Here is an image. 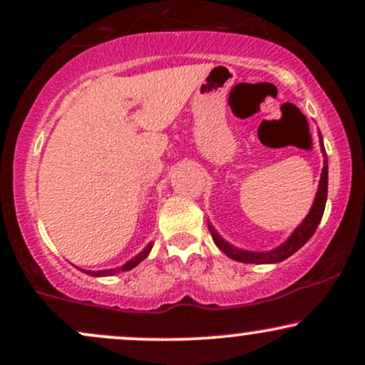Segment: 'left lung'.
<instances>
[{
  "label": "left lung",
  "instance_id": "left-lung-1",
  "mask_svg": "<svg viewBox=\"0 0 365 365\" xmlns=\"http://www.w3.org/2000/svg\"><path fill=\"white\" fill-rule=\"evenodd\" d=\"M326 199H328V159H326V154H324V166H322L319 188H317V195L312 204L311 212H309L307 217L302 221V225L293 232V235L288 238L282 247H278V249L274 250H269V252H249V250H240V249H235V247H232L230 244H226L223 238L217 235L211 226H209V232H211L215 244L220 247V249L223 250L230 259H233V261L245 262V264L282 262L287 257H290L292 254H295L297 250H299L302 245H305V242H309V238L316 233L317 226L321 223V217L324 215Z\"/></svg>",
  "mask_w": 365,
  "mask_h": 365
}]
</instances>
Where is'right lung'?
<instances>
[{
  "instance_id": "right-lung-1",
  "label": "right lung",
  "mask_w": 365,
  "mask_h": 365,
  "mask_svg": "<svg viewBox=\"0 0 365 365\" xmlns=\"http://www.w3.org/2000/svg\"><path fill=\"white\" fill-rule=\"evenodd\" d=\"M150 247H153V244H149L144 250H142L139 255H135V257H133V259H130V261L127 264H123V266H121V267H115V269H106V271H86V273H89L92 276H111V274H115V273H120V271H130V269H132V267H135L137 264L142 262L145 257H148L149 252H150Z\"/></svg>"
}]
</instances>
